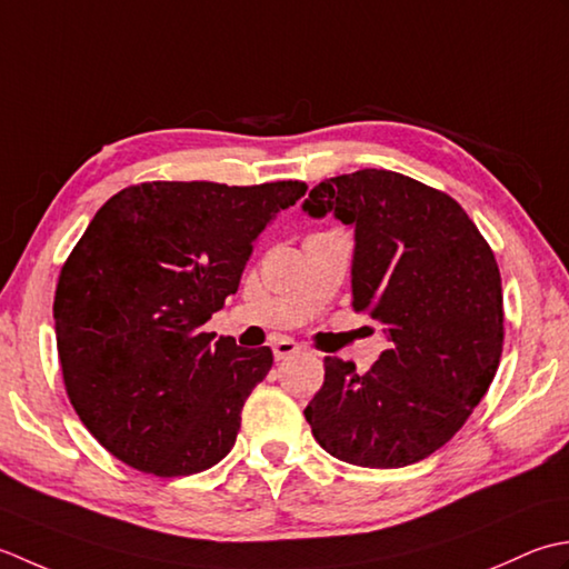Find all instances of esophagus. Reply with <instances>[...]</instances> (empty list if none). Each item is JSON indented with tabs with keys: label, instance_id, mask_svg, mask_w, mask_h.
<instances>
[{
	"label": "esophagus",
	"instance_id": "34e87169",
	"mask_svg": "<svg viewBox=\"0 0 569 569\" xmlns=\"http://www.w3.org/2000/svg\"><path fill=\"white\" fill-rule=\"evenodd\" d=\"M301 349L299 343H295L292 339H277L272 343V353H274V361H289V358L297 356Z\"/></svg>",
	"mask_w": 569,
	"mask_h": 569
}]
</instances>
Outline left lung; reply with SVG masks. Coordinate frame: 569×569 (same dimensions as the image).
<instances>
[{"instance_id":"8db88e82","label":"left lung","mask_w":569,"mask_h":569,"mask_svg":"<svg viewBox=\"0 0 569 569\" xmlns=\"http://www.w3.org/2000/svg\"><path fill=\"white\" fill-rule=\"evenodd\" d=\"M301 211L353 228V309L386 327L368 373L323 358L305 417L331 457L398 469L455 437L489 390L503 351L501 274L489 242L451 196L398 171L317 183Z\"/></svg>"}]
</instances>
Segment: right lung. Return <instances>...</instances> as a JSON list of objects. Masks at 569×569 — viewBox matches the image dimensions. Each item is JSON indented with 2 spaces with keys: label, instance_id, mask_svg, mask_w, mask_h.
Instances as JSON below:
<instances>
[{
  "label": "right lung",
  "instance_id": "1",
  "mask_svg": "<svg viewBox=\"0 0 569 569\" xmlns=\"http://www.w3.org/2000/svg\"><path fill=\"white\" fill-rule=\"evenodd\" d=\"M305 193V181H149L90 220L58 277L53 319L68 398L112 457L189 477L233 449L272 351L216 341L203 323L238 292L264 226Z\"/></svg>",
  "mask_w": 569,
  "mask_h": 569
}]
</instances>
